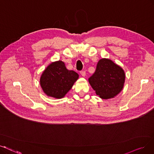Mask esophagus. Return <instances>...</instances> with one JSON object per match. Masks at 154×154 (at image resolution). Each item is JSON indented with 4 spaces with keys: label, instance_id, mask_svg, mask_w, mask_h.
<instances>
[{
    "label": "esophagus",
    "instance_id": "34e87169",
    "mask_svg": "<svg viewBox=\"0 0 154 154\" xmlns=\"http://www.w3.org/2000/svg\"><path fill=\"white\" fill-rule=\"evenodd\" d=\"M80 74H81V75H82V76H83V77H85V76H86V72H85V71H80Z\"/></svg>",
    "mask_w": 154,
    "mask_h": 154
}]
</instances>
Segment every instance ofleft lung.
<instances>
[{
    "mask_svg": "<svg viewBox=\"0 0 154 154\" xmlns=\"http://www.w3.org/2000/svg\"><path fill=\"white\" fill-rule=\"evenodd\" d=\"M125 73L112 60L103 58L98 61L96 70L88 82L97 95L102 99L114 98L123 88Z\"/></svg>",
    "mask_w": 154,
    "mask_h": 154,
    "instance_id": "8db88e82",
    "label": "left lung"
}]
</instances>
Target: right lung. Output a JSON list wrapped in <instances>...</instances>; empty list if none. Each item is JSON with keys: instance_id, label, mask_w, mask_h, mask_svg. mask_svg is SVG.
Listing matches in <instances>:
<instances>
[{"instance_id": "obj_1", "label": "right lung", "mask_w": 154, "mask_h": 154, "mask_svg": "<svg viewBox=\"0 0 154 154\" xmlns=\"http://www.w3.org/2000/svg\"><path fill=\"white\" fill-rule=\"evenodd\" d=\"M78 77L77 72L67 69L64 62L58 60L46 67L42 74L40 83L47 96L61 98L71 90Z\"/></svg>"}]
</instances>
